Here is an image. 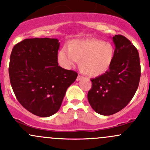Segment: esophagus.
Returning a JSON list of instances; mask_svg holds the SVG:
<instances>
[{"label": "esophagus", "instance_id": "obj_1", "mask_svg": "<svg viewBox=\"0 0 150 150\" xmlns=\"http://www.w3.org/2000/svg\"><path fill=\"white\" fill-rule=\"evenodd\" d=\"M82 78H83V76H81V75H78V77H77L76 81H80V80L82 79Z\"/></svg>", "mask_w": 150, "mask_h": 150}]
</instances>
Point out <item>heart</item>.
<instances>
[{"label": "heart", "mask_w": 150, "mask_h": 150, "mask_svg": "<svg viewBox=\"0 0 150 150\" xmlns=\"http://www.w3.org/2000/svg\"><path fill=\"white\" fill-rule=\"evenodd\" d=\"M115 48L109 42L96 38L73 40L58 51L59 64L64 69H70L79 60L82 71L91 77L105 73L111 66Z\"/></svg>", "instance_id": "1"}]
</instances>
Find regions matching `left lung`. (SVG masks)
I'll return each mask as SVG.
<instances>
[{"label":"left lung","instance_id":"1","mask_svg":"<svg viewBox=\"0 0 150 150\" xmlns=\"http://www.w3.org/2000/svg\"><path fill=\"white\" fill-rule=\"evenodd\" d=\"M115 57L110 69L91 79L88 93L90 105L96 112L111 115L120 111L134 97L141 76L139 55L137 48L121 35L112 37Z\"/></svg>","mask_w":150,"mask_h":150}]
</instances>
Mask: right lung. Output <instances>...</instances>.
Segmentation results:
<instances>
[{
	"label": "right lung",
	"mask_w": 150,
	"mask_h": 150,
	"mask_svg": "<svg viewBox=\"0 0 150 150\" xmlns=\"http://www.w3.org/2000/svg\"><path fill=\"white\" fill-rule=\"evenodd\" d=\"M60 43L56 38L25 39L10 57V82L24 108L42 117L55 114L78 73L58 65Z\"/></svg>",
	"instance_id": "1"
}]
</instances>
